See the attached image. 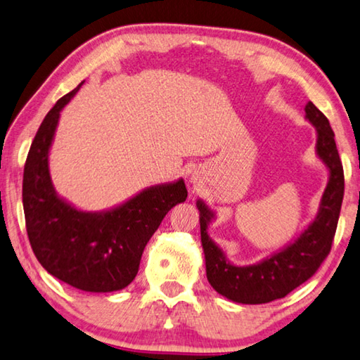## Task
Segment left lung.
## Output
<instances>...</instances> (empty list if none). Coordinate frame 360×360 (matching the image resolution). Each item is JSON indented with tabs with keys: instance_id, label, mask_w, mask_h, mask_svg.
I'll return each instance as SVG.
<instances>
[{
	"instance_id": "8db88e82",
	"label": "left lung",
	"mask_w": 360,
	"mask_h": 360,
	"mask_svg": "<svg viewBox=\"0 0 360 360\" xmlns=\"http://www.w3.org/2000/svg\"><path fill=\"white\" fill-rule=\"evenodd\" d=\"M304 113V120L314 126L316 156L326 166L328 181L314 220L292 243L253 264H234L209 236L215 212L202 199L196 201L207 281L220 295L234 303L262 304L284 298L316 273L332 249L345 194L343 166L327 117L313 102L306 103Z\"/></svg>"
}]
</instances>
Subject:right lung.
<instances>
[{"mask_svg":"<svg viewBox=\"0 0 360 360\" xmlns=\"http://www.w3.org/2000/svg\"><path fill=\"white\" fill-rule=\"evenodd\" d=\"M82 84L57 100L34 135L23 169V212L32 249L47 273L84 292H116L135 279L146 243L188 191L179 179L98 212L81 210L58 196L49 153L62 110Z\"/></svg>","mask_w":360,"mask_h":360,"instance_id":"1","label":"right lung"}]
</instances>
